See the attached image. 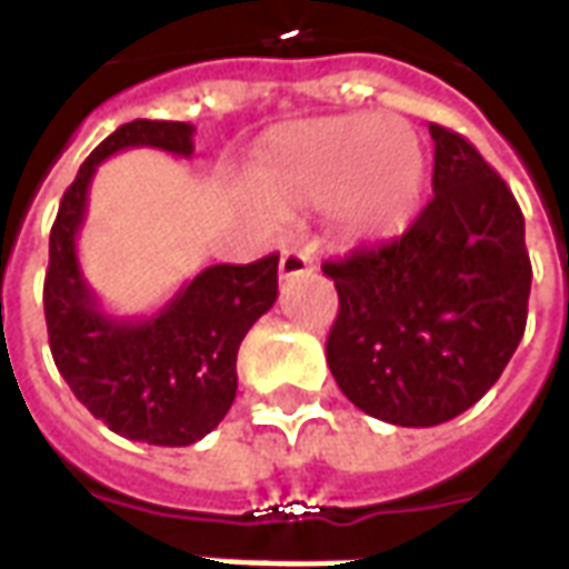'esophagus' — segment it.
Returning <instances> with one entry per match:
<instances>
[{"label":"esophagus","instance_id":"1","mask_svg":"<svg viewBox=\"0 0 569 569\" xmlns=\"http://www.w3.org/2000/svg\"><path fill=\"white\" fill-rule=\"evenodd\" d=\"M313 268L308 252H298V249H286L280 256V280H289V277H298V273H308Z\"/></svg>","mask_w":569,"mask_h":569}]
</instances>
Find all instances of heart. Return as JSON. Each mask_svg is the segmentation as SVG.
<instances>
[{
    "label": "heart",
    "instance_id": "heart-1",
    "mask_svg": "<svg viewBox=\"0 0 569 569\" xmlns=\"http://www.w3.org/2000/svg\"><path fill=\"white\" fill-rule=\"evenodd\" d=\"M427 161L396 116H335L271 130L249 163L252 194L277 212L335 210L350 240L406 231L423 194Z\"/></svg>",
    "mask_w": 569,
    "mask_h": 569
}]
</instances>
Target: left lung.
Returning <instances> with one entry per match:
<instances>
[{
  "mask_svg": "<svg viewBox=\"0 0 569 569\" xmlns=\"http://www.w3.org/2000/svg\"><path fill=\"white\" fill-rule=\"evenodd\" d=\"M432 200L402 237L326 261L341 393L396 427H436L497 383L525 335L530 256L518 200L476 146L439 124Z\"/></svg>",
  "mask_w": 569,
  "mask_h": 569,
  "instance_id": "1",
  "label": "left lung"
}]
</instances>
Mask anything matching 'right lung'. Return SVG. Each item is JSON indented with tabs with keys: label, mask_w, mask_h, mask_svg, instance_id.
<instances>
[{
	"label": "right lung",
	"mask_w": 569,
	"mask_h": 569,
	"mask_svg": "<svg viewBox=\"0 0 569 569\" xmlns=\"http://www.w3.org/2000/svg\"><path fill=\"white\" fill-rule=\"evenodd\" d=\"M186 121L137 118L106 137L81 163L60 200L48 273L44 322L57 371L81 406L133 441L186 448L222 423L237 396V350L252 322L277 301V261L210 264L158 313L130 320L100 308L79 264L88 191L97 167L124 149H161L191 158Z\"/></svg>",
	"instance_id": "right-lung-1"
}]
</instances>
